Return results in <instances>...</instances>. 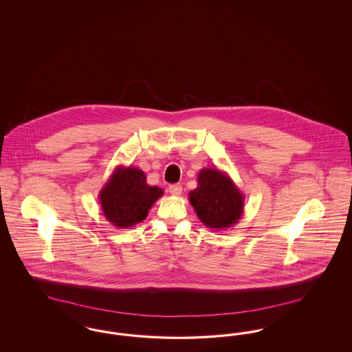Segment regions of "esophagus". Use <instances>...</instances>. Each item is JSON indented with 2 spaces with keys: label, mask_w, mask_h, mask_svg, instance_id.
Segmentation results:
<instances>
[{
  "label": "esophagus",
  "mask_w": 352,
  "mask_h": 352,
  "mask_svg": "<svg viewBox=\"0 0 352 352\" xmlns=\"http://www.w3.org/2000/svg\"><path fill=\"white\" fill-rule=\"evenodd\" d=\"M182 191H184V188H182L181 184H170V186H168V192H170L171 195L178 197V195L182 194Z\"/></svg>",
  "instance_id": "obj_1"
}]
</instances>
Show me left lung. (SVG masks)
Listing matches in <instances>:
<instances>
[{
    "label": "left lung",
    "instance_id": "left-lung-1",
    "mask_svg": "<svg viewBox=\"0 0 352 352\" xmlns=\"http://www.w3.org/2000/svg\"><path fill=\"white\" fill-rule=\"evenodd\" d=\"M188 199L201 223L211 230L234 227L244 211V195L231 177L218 168H201L198 187Z\"/></svg>",
    "mask_w": 352,
    "mask_h": 352
}]
</instances>
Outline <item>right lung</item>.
I'll list each match as a JSON object with an SVG mask.
<instances>
[{
	"mask_svg": "<svg viewBox=\"0 0 352 352\" xmlns=\"http://www.w3.org/2000/svg\"><path fill=\"white\" fill-rule=\"evenodd\" d=\"M164 195V190L146 184V175L138 168L118 166L99 192L101 210L116 228H129L148 217L151 206Z\"/></svg>",
	"mask_w": 352,
	"mask_h": 352,
	"instance_id": "right-lung-1",
	"label": "right lung"
}]
</instances>
